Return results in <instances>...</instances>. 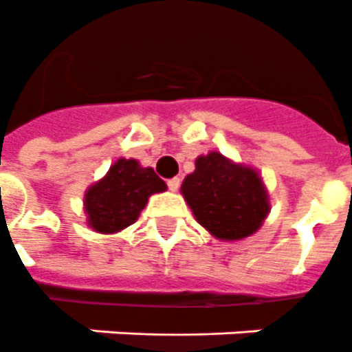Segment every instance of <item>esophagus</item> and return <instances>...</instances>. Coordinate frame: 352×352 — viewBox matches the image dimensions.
Segmentation results:
<instances>
[{
  "label": "esophagus",
  "mask_w": 352,
  "mask_h": 352,
  "mask_svg": "<svg viewBox=\"0 0 352 352\" xmlns=\"http://www.w3.org/2000/svg\"><path fill=\"white\" fill-rule=\"evenodd\" d=\"M179 184H182V179H179V178H170L167 182L168 190H173V192H176V190L179 189Z\"/></svg>",
  "instance_id": "obj_1"
}]
</instances>
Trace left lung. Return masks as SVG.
I'll use <instances>...</instances> for the list:
<instances>
[{"instance_id":"obj_1","label":"left lung","mask_w":352,"mask_h":352,"mask_svg":"<svg viewBox=\"0 0 352 352\" xmlns=\"http://www.w3.org/2000/svg\"><path fill=\"white\" fill-rule=\"evenodd\" d=\"M182 194L198 223L225 241L254 234L271 209L260 174L214 151L196 158Z\"/></svg>"}]
</instances>
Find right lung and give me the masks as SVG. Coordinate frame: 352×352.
Listing matches in <instances>:
<instances>
[{
	"label": "right lung",
	"instance_id": "right-lung-1",
	"mask_svg": "<svg viewBox=\"0 0 352 352\" xmlns=\"http://www.w3.org/2000/svg\"><path fill=\"white\" fill-rule=\"evenodd\" d=\"M167 185L154 168L142 167L136 160L120 158L101 178L85 192V212L89 227L112 234L125 229L138 220L148 198L163 192Z\"/></svg>",
	"mask_w": 352,
	"mask_h": 352
}]
</instances>
